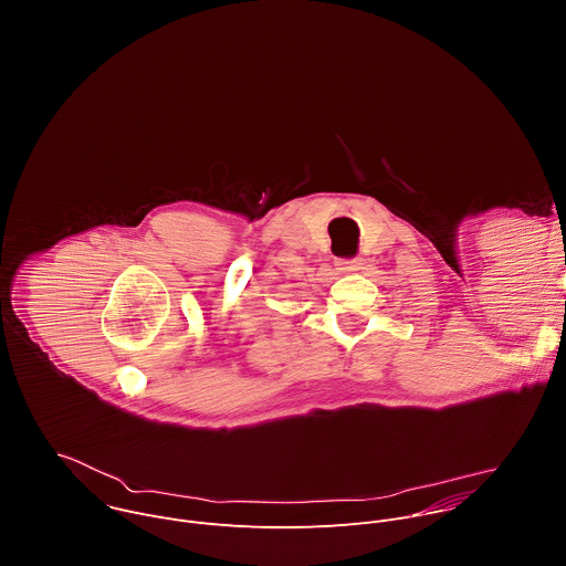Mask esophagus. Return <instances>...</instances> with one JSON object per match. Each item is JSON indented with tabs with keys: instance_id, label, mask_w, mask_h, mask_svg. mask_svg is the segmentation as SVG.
Here are the masks:
<instances>
[{
	"instance_id": "obj_1",
	"label": "esophagus",
	"mask_w": 566,
	"mask_h": 566,
	"mask_svg": "<svg viewBox=\"0 0 566 566\" xmlns=\"http://www.w3.org/2000/svg\"><path fill=\"white\" fill-rule=\"evenodd\" d=\"M336 266L340 273H354V271L363 269V262L360 260H338Z\"/></svg>"
}]
</instances>
